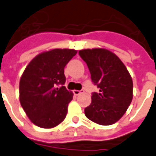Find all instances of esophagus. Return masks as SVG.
<instances>
[{
	"label": "esophagus",
	"mask_w": 156,
	"mask_h": 156,
	"mask_svg": "<svg viewBox=\"0 0 156 156\" xmlns=\"http://www.w3.org/2000/svg\"><path fill=\"white\" fill-rule=\"evenodd\" d=\"M82 93H83V90H73V94H74L75 96L79 95V94Z\"/></svg>",
	"instance_id": "1"
}]
</instances>
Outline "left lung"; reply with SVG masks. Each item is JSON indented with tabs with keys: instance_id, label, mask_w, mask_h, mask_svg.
I'll return each instance as SVG.
<instances>
[{
	"instance_id": "8db88e82",
	"label": "left lung",
	"mask_w": 156,
	"mask_h": 156,
	"mask_svg": "<svg viewBox=\"0 0 156 156\" xmlns=\"http://www.w3.org/2000/svg\"><path fill=\"white\" fill-rule=\"evenodd\" d=\"M78 54L99 88L98 93H93L91 104L84 109L85 115L99 125H112L125 114L132 101L131 75L119 58L107 49H83Z\"/></svg>"
}]
</instances>
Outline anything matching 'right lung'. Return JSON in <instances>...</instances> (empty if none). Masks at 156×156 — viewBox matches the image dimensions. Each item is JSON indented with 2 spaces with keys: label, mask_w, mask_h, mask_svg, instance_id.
<instances>
[{
  "label": "right lung",
  "mask_w": 156,
  "mask_h": 156,
  "mask_svg": "<svg viewBox=\"0 0 156 156\" xmlns=\"http://www.w3.org/2000/svg\"><path fill=\"white\" fill-rule=\"evenodd\" d=\"M77 50L55 49L32 59L20 80V102L30 120L41 128H53L66 117L73 93L63 86L64 67Z\"/></svg>",
  "instance_id": "right-lung-1"
}]
</instances>
